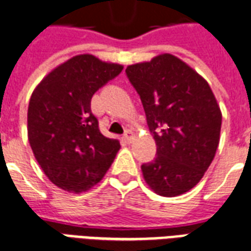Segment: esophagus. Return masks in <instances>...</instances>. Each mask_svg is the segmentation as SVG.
<instances>
[{
	"mask_svg": "<svg viewBox=\"0 0 251 251\" xmlns=\"http://www.w3.org/2000/svg\"><path fill=\"white\" fill-rule=\"evenodd\" d=\"M133 138H134L133 131H131V130H126L125 134H124V139H125L126 142L129 143V142H131V141H133Z\"/></svg>",
	"mask_w": 251,
	"mask_h": 251,
	"instance_id": "esophagus-1",
	"label": "esophagus"
}]
</instances>
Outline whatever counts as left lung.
<instances>
[{
	"mask_svg": "<svg viewBox=\"0 0 251 251\" xmlns=\"http://www.w3.org/2000/svg\"><path fill=\"white\" fill-rule=\"evenodd\" d=\"M138 92L156 158L142 164L145 181L164 198L179 196L201 180L219 147L223 114L206 80L171 53L126 68Z\"/></svg>",
	"mask_w": 251,
	"mask_h": 251,
	"instance_id": "left-lung-1",
	"label": "left lung"
}]
</instances>
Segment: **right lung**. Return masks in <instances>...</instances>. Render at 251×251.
Instances as JSON below:
<instances>
[{"mask_svg":"<svg viewBox=\"0 0 251 251\" xmlns=\"http://www.w3.org/2000/svg\"><path fill=\"white\" fill-rule=\"evenodd\" d=\"M122 68L91 53L76 55L46 75L32 92L28 142L46 176L67 192L81 194L97 184L121 147L101 134L91 100Z\"/></svg>","mask_w":251,"mask_h":251,"instance_id":"add662e5","label":"right lung"}]
</instances>
